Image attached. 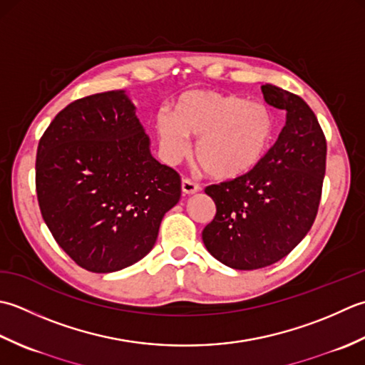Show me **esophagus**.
Returning <instances> with one entry per match:
<instances>
[{"mask_svg":"<svg viewBox=\"0 0 365 365\" xmlns=\"http://www.w3.org/2000/svg\"><path fill=\"white\" fill-rule=\"evenodd\" d=\"M181 187H182L184 193H195V192L202 189V187H200V184H197L193 180H190V178H182Z\"/></svg>","mask_w":365,"mask_h":365,"instance_id":"1","label":"esophagus"}]
</instances>
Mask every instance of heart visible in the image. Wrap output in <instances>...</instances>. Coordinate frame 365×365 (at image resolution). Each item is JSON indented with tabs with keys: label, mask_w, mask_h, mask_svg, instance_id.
Here are the masks:
<instances>
[{
	"label": "heart",
	"mask_w": 365,
	"mask_h": 365,
	"mask_svg": "<svg viewBox=\"0 0 365 365\" xmlns=\"http://www.w3.org/2000/svg\"><path fill=\"white\" fill-rule=\"evenodd\" d=\"M162 151L176 162L190 151L189 135L198 137L197 160L217 180H236L255 170L269 153L276 123L271 110L240 96L192 89L159 111L154 121Z\"/></svg>",
	"instance_id": "heart-1"
}]
</instances>
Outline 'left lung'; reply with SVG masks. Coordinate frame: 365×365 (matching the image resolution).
Segmentation results:
<instances>
[{
    "label": "left lung",
    "mask_w": 365,
    "mask_h": 365,
    "mask_svg": "<svg viewBox=\"0 0 365 365\" xmlns=\"http://www.w3.org/2000/svg\"><path fill=\"white\" fill-rule=\"evenodd\" d=\"M264 101L287 111V124L259 165L236 180L207 185L214 219L202 237L210 254L233 269L277 263L309 233L322 200L326 137L299 96L263 85Z\"/></svg>",
    "instance_id": "1"
}]
</instances>
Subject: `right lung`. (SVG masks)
<instances>
[{"label":"right lung","instance_id":"obj_1","mask_svg":"<svg viewBox=\"0 0 365 365\" xmlns=\"http://www.w3.org/2000/svg\"><path fill=\"white\" fill-rule=\"evenodd\" d=\"M36 192L66 254L91 272L124 269L151 252L162 217L180 202L181 176L150 153L123 91L69 103L39 140Z\"/></svg>","mask_w":365,"mask_h":365}]
</instances>
